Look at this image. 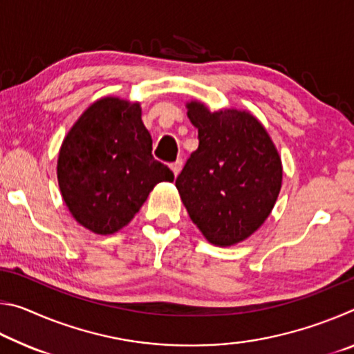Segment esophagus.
I'll return each instance as SVG.
<instances>
[{
  "instance_id": "1",
  "label": "esophagus",
  "mask_w": 354,
  "mask_h": 354,
  "mask_svg": "<svg viewBox=\"0 0 354 354\" xmlns=\"http://www.w3.org/2000/svg\"><path fill=\"white\" fill-rule=\"evenodd\" d=\"M171 171L175 173V176H178L179 175V171L183 170V159H176L175 162H171Z\"/></svg>"
}]
</instances>
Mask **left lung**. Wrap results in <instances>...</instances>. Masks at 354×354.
Instances as JSON below:
<instances>
[{
  "instance_id": "1",
  "label": "left lung",
  "mask_w": 354,
  "mask_h": 354,
  "mask_svg": "<svg viewBox=\"0 0 354 354\" xmlns=\"http://www.w3.org/2000/svg\"><path fill=\"white\" fill-rule=\"evenodd\" d=\"M198 149L176 178L192 221L209 242L230 247L250 237L270 215L281 190V158L267 131L248 112H209L187 104Z\"/></svg>"
}]
</instances>
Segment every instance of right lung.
Instances as JSON below:
<instances>
[{
    "instance_id": "obj_1",
    "label": "right lung",
    "mask_w": 354,
    "mask_h": 354,
    "mask_svg": "<svg viewBox=\"0 0 354 354\" xmlns=\"http://www.w3.org/2000/svg\"><path fill=\"white\" fill-rule=\"evenodd\" d=\"M151 149L139 103L103 98L88 107L57 160L59 187L76 221L97 234L127 226L156 184L175 179Z\"/></svg>"
}]
</instances>
